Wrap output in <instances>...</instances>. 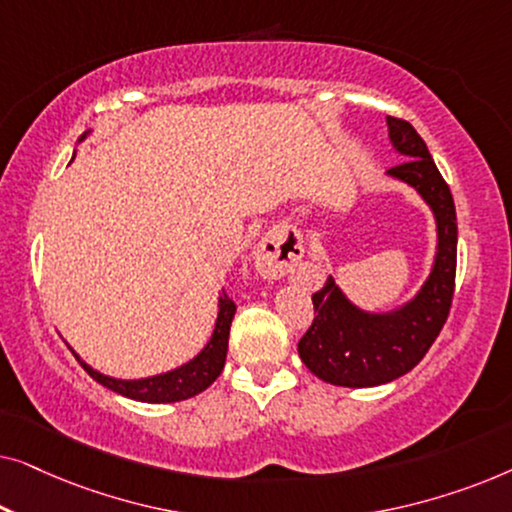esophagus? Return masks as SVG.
I'll use <instances>...</instances> for the list:
<instances>
[{"instance_id":"esophagus-1","label":"esophagus","mask_w":512,"mask_h":512,"mask_svg":"<svg viewBox=\"0 0 512 512\" xmlns=\"http://www.w3.org/2000/svg\"><path fill=\"white\" fill-rule=\"evenodd\" d=\"M300 258H303V240L296 230H286L261 244L256 254V268L263 277L277 279L296 268Z\"/></svg>"}]
</instances>
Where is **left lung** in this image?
I'll use <instances>...</instances> for the list:
<instances>
[{"label": "left lung", "instance_id": "8db88e82", "mask_svg": "<svg viewBox=\"0 0 512 512\" xmlns=\"http://www.w3.org/2000/svg\"><path fill=\"white\" fill-rule=\"evenodd\" d=\"M391 144L405 158L389 170L429 202L438 223V254L422 291L389 314H368L342 296L331 277L312 293L314 319L298 354L319 380L338 387H377L410 373L443 331L457 275V212L450 186L424 139L408 121L387 116Z\"/></svg>", "mask_w": 512, "mask_h": 512}]
</instances>
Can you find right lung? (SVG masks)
<instances>
[{"label": "right lung", "mask_w": 512, "mask_h": 512, "mask_svg": "<svg viewBox=\"0 0 512 512\" xmlns=\"http://www.w3.org/2000/svg\"><path fill=\"white\" fill-rule=\"evenodd\" d=\"M86 135H81V139ZM235 303L233 298H228V293L223 291V296L219 298V317H216V326L212 333V340L207 342V347L195 356L193 361H188L186 366H181L177 370H170V373L156 375V377H146V380H114V377L97 373L83 363L79 356V363L83 370L93 377L95 382H100L102 387H107L116 394L128 396L132 401H142V403H177V401H186L200 391H205L209 384H212L216 377L221 375L223 363H226V354H228V335H230V324H233L235 317Z\"/></svg>", "instance_id": "add662e5"}]
</instances>
